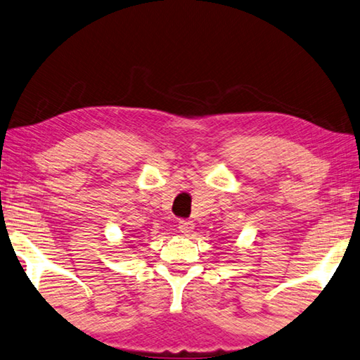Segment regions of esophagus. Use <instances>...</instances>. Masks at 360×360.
Here are the masks:
<instances>
[{"label": "esophagus", "instance_id": "34e87169", "mask_svg": "<svg viewBox=\"0 0 360 360\" xmlns=\"http://www.w3.org/2000/svg\"><path fill=\"white\" fill-rule=\"evenodd\" d=\"M193 229H194V223L191 220H180L179 221V231L184 233L185 236L191 234Z\"/></svg>", "mask_w": 360, "mask_h": 360}]
</instances>
